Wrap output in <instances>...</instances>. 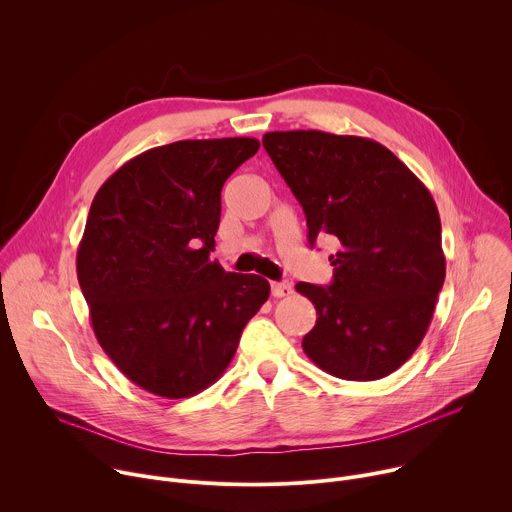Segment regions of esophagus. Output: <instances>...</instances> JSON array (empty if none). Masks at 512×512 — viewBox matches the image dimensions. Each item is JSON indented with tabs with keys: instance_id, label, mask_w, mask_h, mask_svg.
I'll return each mask as SVG.
<instances>
[{
	"instance_id": "34e87169",
	"label": "esophagus",
	"mask_w": 512,
	"mask_h": 512,
	"mask_svg": "<svg viewBox=\"0 0 512 512\" xmlns=\"http://www.w3.org/2000/svg\"><path fill=\"white\" fill-rule=\"evenodd\" d=\"M294 294V287H291L287 281H271V296L273 298H287Z\"/></svg>"
}]
</instances>
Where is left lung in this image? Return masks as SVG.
<instances>
[{
    "instance_id": "1",
    "label": "left lung",
    "mask_w": 512,
    "mask_h": 512,
    "mask_svg": "<svg viewBox=\"0 0 512 512\" xmlns=\"http://www.w3.org/2000/svg\"><path fill=\"white\" fill-rule=\"evenodd\" d=\"M263 148L304 208L310 245L322 233L342 245L330 285H296L318 314L304 352L338 379L391 375L421 344L446 279L429 190L367 137L271 131Z\"/></svg>"
}]
</instances>
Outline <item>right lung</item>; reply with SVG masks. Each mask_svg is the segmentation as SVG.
<instances>
[{"label":"right lung","mask_w":512,"mask_h":512,"mask_svg":"<svg viewBox=\"0 0 512 512\" xmlns=\"http://www.w3.org/2000/svg\"><path fill=\"white\" fill-rule=\"evenodd\" d=\"M257 150L253 137L160 145L93 198L79 283L101 348L148 393L184 399L210 387L269 298L261 275L210 261L223 184Z\"/></svg>","instance_id":"obj_1"}]
</instances>
